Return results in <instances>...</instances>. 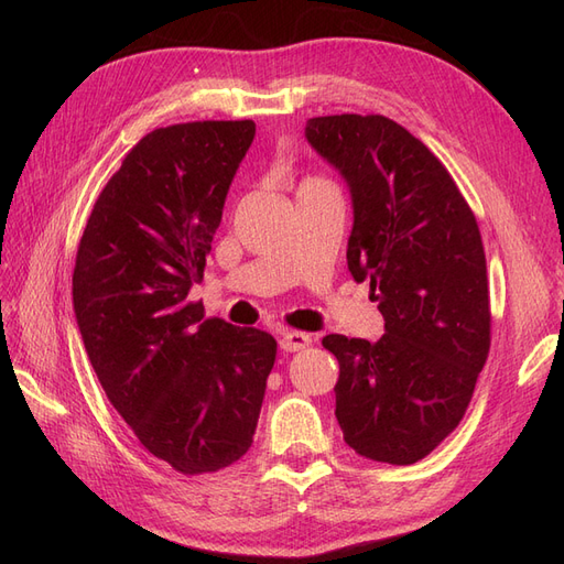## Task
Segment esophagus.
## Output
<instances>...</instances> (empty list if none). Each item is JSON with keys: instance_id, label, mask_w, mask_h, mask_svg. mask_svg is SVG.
<instances>
[{"instance_id": "esophagus-1", "label": "esophagus", "mask_w": 564, "mask_h": 564, "mask_svg": "<svg viewBox=\"0 0 564 564\" xmlns=\"http://www.w3.org/2000/svg\"><path fill=\"white\" fill-rule=\"evenodd\" d=\"M311 334H303V332H284L280 338V348L286 352H296L303 350L305 346H311Z\"/></svg>"}]
</instances>
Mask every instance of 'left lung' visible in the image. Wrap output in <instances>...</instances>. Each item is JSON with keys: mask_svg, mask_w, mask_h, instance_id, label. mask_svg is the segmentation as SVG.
Instances as JSON below:
<instances>
[{"mask_svg": "<svg viewBox=\"0 0 564 564\" xmlns=\"http://www.w3.org/2000/svg\"><path fill=\"white\" fill-rule=\"evenodd\" d=\"M305 141L344 178L352 204L348 270L369 282L386 334H329L346 445L416 464L464 419L489 352V289L475 216L442 162L381 115L313 117Z\"/></svg>", "mask_w": 564, "mask_h": 564, "instance_id": "obj_1", "label": "left lung"}]
</instances>
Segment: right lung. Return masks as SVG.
I'll use <instances>...</instances> for the list:
<instances>
[{
	"instance_id": "right-lung-1",
	"label": "right lung",
	"mask_w": 564,
	"mask_h": 564,
	"mask_svg": "<svg viewBox=\"0 0 564 564\" xmlns=\"http://www.w3.org/2000/svg\"><path fill=\"white\" fill-rule=\"evenodd\" d=\"M253 135L251 119L143 135L77 249L73 305L96 377L141 445L183 475L249 452L275 365L270 334L187 301Z\"/></svg>"
}]
</instances>
